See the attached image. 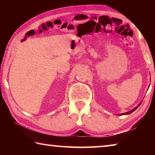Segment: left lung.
I'll return each instance as SVG.
<instances>
[{"label":"left lung","mask_w":155,"mask_h":155,"mask_svg":"<svg viewBox=\"0 0 155 155\" xmlns=\"http://www.w3.org/2000/svg\"><path fill=\"white\" fill-rule=\"evenodd\" d=\"M140 104H139V105H138L137 107H136L135 109H132V110H131V111H128V112H127V113H124V114H120V115H128V114H131V113H132V112H133V111H134L135 109H137V107H138L139 106H140Z\"/></svg>","instance_id":"left-lung-1"}]
</instances>
